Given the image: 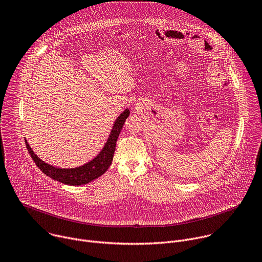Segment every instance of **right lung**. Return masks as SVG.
<instances>
[{"label": "right lung", "instance_id": "add662e5", "mask_svg": "<svg viewBox=\"0 0 262 262\" xmlns=\"http://www.w3.org/2000/svg\"><path fill=\"white\" fill-rule=\"evenodd\" d=\"M129 115H130L129 110H125L118 117V119L116 120V122L114 124L112 132L110 134V137H108L105 145H104L103 148L101 149V151L95 157L92 161H90L86 164L79 166V167L59 168L56 166L49 165V164L45 163L44 161H42L40 158H38L37 155L33 151V149L31 148V146L29 145L27 140H25L26 145H27L29 154L31 155L35 164L47 177L54 179L58 182H61L63 184L69 185V186L85 185V184L98 179L99 177H101L112 165L118 137H119L121 130L125 124V121L129 117Z\"/></svg>", "mask_w": 262, "mask_h": 262}]
</instances>
